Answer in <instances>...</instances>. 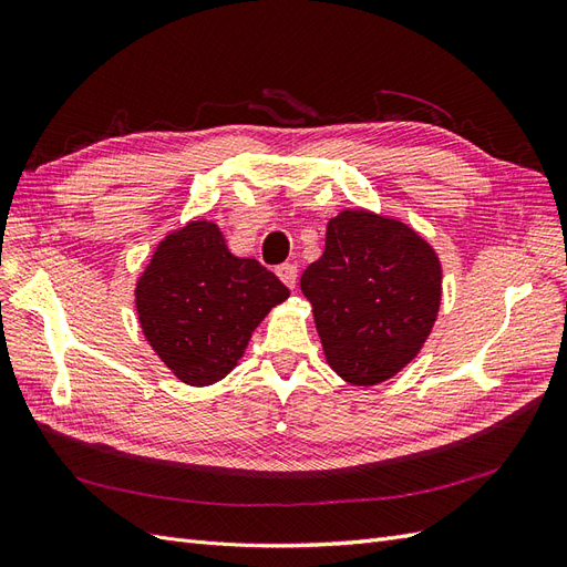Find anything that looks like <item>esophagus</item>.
Wrapping results in <instances>:
<instances>
[{"label": "esophagus", "mask_w": 567, "mask_h": 567, "mask_svg": "<svg viewBox=\"0 0 567 567\" xmlns=\"http://www.w3.org/2000/svg\"><path fill=\"white\" fill-rule=\"evenodd\" d=\"M277 277H279L288 288H296V281H298V267H296V265H290V262H286V265L277 267Z\"/></svg>", "instance_id": "34e87169"}]
</instances>
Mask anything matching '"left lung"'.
<instances>
[{"instance_id":"8db88e82","label":"left lung","mask_w":567,"mask_h":567,"mask_svg":"<svg viewBox=\"0 0 567 567\" xmlns=\"http://www.w3.org/2000/svg\"><path fill=\"white\" fill-rule=\"evenodd\" d=\"M326 362L352 385H375L404 369L433 331L442 265L433 246L400 219L342 210L326 225V248L302 271Z\"/></svg>"}]
</instances>
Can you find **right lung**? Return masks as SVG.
Here are the masks:
<instances>
[{
  "label": "right lung",
  "instance_id": "right-lung-1",
  "mask_svg": "<svg viewBox=\"0 0 567 567\" xmlns=\"http://www.w3.org/2000/svg\"><path fill=\"white\" fill-rule=\"evenodd\" d=\"M288 296L267 267L231 255L217 225L194 219L158 244L134 302L153 352L182 383L203 388L225 379Z\"/></svg>",
  "mask_w": 567,
  "mask_h": 567
}]
</instances>
